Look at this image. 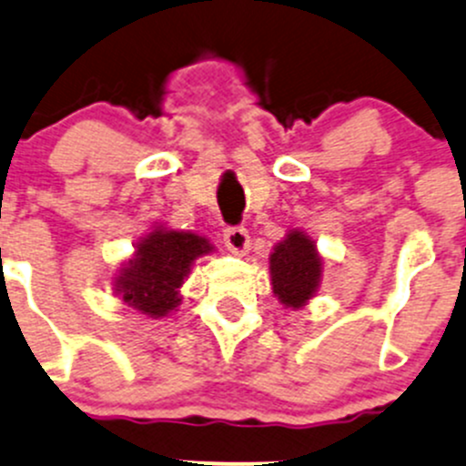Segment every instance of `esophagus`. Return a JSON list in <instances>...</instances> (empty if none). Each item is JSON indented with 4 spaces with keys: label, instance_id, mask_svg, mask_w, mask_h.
<instances>
[{
    "label": "esophagus",
    "instance_id": "34e87169",
    "mask_svg": "<svg viewBox=\"0 0 466 466\" xmlns=\"http://www.w3.org/2000/svg\"><path fill=\"white\" fill-rule=\"evenodd\" d=\"M223 238L234 254H246L249 249V234L246 228H228L223 232Z\"/></svg>",
    "mask_w": 466,
    "mask_h": 466
}]
</instances>
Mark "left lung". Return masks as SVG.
Segmentation results:
<instances>
[{"label":"left lung","instance_id":"obj_1","mask_svg":"<svg viewBox=\"0 0 466 466\" xmlns=\"http://www.w3.org/2000/svg\"><path fill=\"white\" fill-rule=\"evenodd\" d=\"M323 261L315 241L299 229H290L270 254V281L274 297L286 308H303L321 283Z\"/></svg>","mask_w":466,"mask_h":466}]
</instances>
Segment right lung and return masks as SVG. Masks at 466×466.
Masks as SVG:
<instances>
[{"label":"right lung","instance_id":"1","mask_svg":"<svg viewBox=\"0 0 466 466\" xmlns=\"http://www.w3.org/2000/svg\"><path fill=\"white\" fill-rule=\"evenodd\" d=\"M212 243L194 232H178L163 225L143 237L136 254L116 277V292L127 306L143 315L167 317L180 303V286L194 261L212 252Z\"/></svg>","mask_w":466,"mask_h":466}]
</instances>
